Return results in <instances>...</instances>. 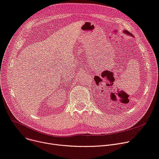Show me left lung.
Returning a JSON list of instances; mask_svg holds the SVG:
<instances>
[{
  "label": "left lung",
  "mask_w": 159,
  "mask_h": 159,
  "mask_svg": "<svg viewBox=\"0 0 159 159\" xmlns=\"http://www.w3.org/2000/svg\"><path fill=\"white\" fill-rule=\"evenodd\" d=\"M124 33H125L126 34H128V35H130V36H133V35H132V34H131V33H130V32H129L128 30H124V32H123Z\"/></svg>",
  "instance_id": "left-lung-1"
}]
</instances>
